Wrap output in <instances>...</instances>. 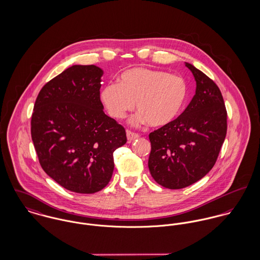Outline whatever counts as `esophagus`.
I'll list each match as a JSON object with an SVG mask.
<instances>
[{
    "mask_svg": "<svg viewBox=\"0 0 260 260\" xmlns=\"http://www.w3.org/2000/svg\"><path fill=\"white\" fill-rule=\"evenodd\" d=\"M126 135H127V139H128L129 141L135 140V139H137V138H139V137H140V135H139V134H137V133H134V132H131L130 130H127V132H126Z\"/></svg>",
    "mask_w": 260,
    "mask_h": 260,
    "instance_id": "34e87169",
    "label": "esophagus"
}]
</instances>
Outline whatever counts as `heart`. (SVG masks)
Masks as SVG:
<instances>
[{
    "instance_id": "1",
    "label": "heart",
    "mask_w": 260,
    "mask_h": 260,
    "mask_svg": "<svg viewBox=\"0 0 260 260\" xmlns=\"http://www.w3.org/2000/svg\"><path fill=\"white\" fill-rule=\"evenodd\" d=\"M188 97L185 80L177 75L148 68L126 70L101 92V100L110 116L123 119L136 104L139 113L132 123H149L152 127H163L183 111Z\"/></svg>"
}]
</instances>
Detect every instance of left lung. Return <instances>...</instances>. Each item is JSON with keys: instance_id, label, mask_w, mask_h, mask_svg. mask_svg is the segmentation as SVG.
Here are the masks:
<instances>
[{"instance_id": "8db88e82", "label": "left lung", "mask_w": 260, "mask_h": 260, "mask_svg": "<svg viewBox=\"0 0 260 260\" xmlns=\"http://www.w3.org/2000/svg\"><path fill=\"white\" fill-rule=\"evenodd\" d=\"M196 91L183 113L149 134L148 167L153 179L169 189H181L203 178L214 166L227 131V112L218 86L185 63Z\"/></svg>"}]
</instances>
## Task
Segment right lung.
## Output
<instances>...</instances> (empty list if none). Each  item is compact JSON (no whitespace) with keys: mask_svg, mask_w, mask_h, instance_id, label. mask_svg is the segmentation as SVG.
Here are the masks:
<instances>
[{"mask_svg":"<svg viewBox=\"0 0 260 260\" xmlns=\"http://www.w3.org/2000/svg\"><path fill=\"white\" fill-rule=\"evenodd\" d=\"M102 69L74 65L38 95L31 135L43 170L76 193L102 190L111 179L114 151L127 142L122 125L100 100Z\"/></svg>","mask_w":260,"mask_h":260,"instance_id":"1","label":"right lung"}]
</instances>
